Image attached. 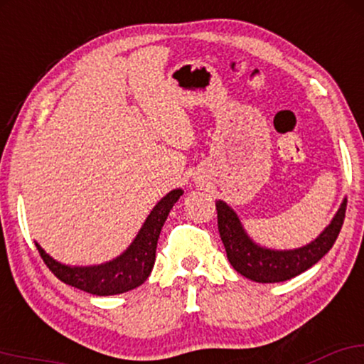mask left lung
Here are the masks:
<instances>
[{
  "label": "left lung",
  "mask_w": 364,
  "mask_h": 364,
  "mask_svg": "<svg viewBox=\"0 0 364 364\" xmlns=\"http://www.w3.org/2000/svg\"><path fill=\"white\" fill-rule=\"evenodd\" d=\"M215 209L220 239L235 271L256 282H282L308 271L333 247L343 228L346 200L318 239L294 251H271L259 247L247 237L235 212L225 202L217 200Z\"/></svg>",
  "instance_id": "left-lung-1"
}]
</instances>
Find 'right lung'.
<instances>
[{"label":"right lung","mask_w":364,"mask_h":364,"mask_svg":"<svg viewBox=\"0 0 364 364\" xmlns=\"http://www.w3.org/2000/svg\"><path fill=\"white\" fill-rule=\"evenodd\" d=\"M181 196V188L167 193L150 212L130 247L112 262L92 267H70L51 259L38 244L36 249L46 267L65 284L95 296H113L132 291L144 284L152 272L160 230Z\"/></svg>","instance_id":"right-lung-1"}]
</instances>
